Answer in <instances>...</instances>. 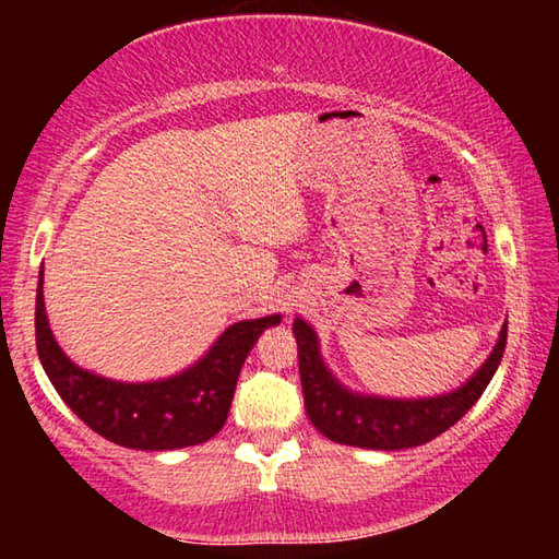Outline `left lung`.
I'll return each mask as SVG.
<instances>
[{
  "label": "left lung",
  "mask_w": 559,
  "mask_h": 559,
  "mask_svg": "<svg viewBox=\"0 0 559 559\" xmlns=\"http://www.w3.org/2000/svg\"><path fill=\"white\" fill-rule=\"evenodd\" d=\"M293 333L298 343L302 400L313 427L330 441L345 447L400 451L437 439L478 402L506 353L508 323L500 328L493 353L466 384L449 394L424 396V400H386V396L347 390L320 357L316 330L306 320L296 318Z\"/></svg>",
  "instance_id": "obj_1"
}]
</instances>
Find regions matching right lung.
<instances>
[{
    "instance_id": "add662e5",
    "label": "right lung",
    "mask_w": 559,
    "mask_h": 559,
    "mask_svg": "<svg viewBox=\"0 0 559 559\" xmlns=\"http://www.w3.org/2000/svg\"><path fill=\"white\" fill-rule=\"evenodd\" d=\"M44 269V266H41ZM281 316L226 328L200 362L155 382H116L81 370L56 343L44 308V271L36 286V349L56 392L103 439L140 451H173L210 441L224 427L243 359Z\"/></svg>"
}]
</instances>
